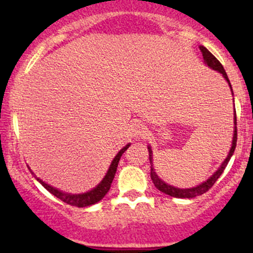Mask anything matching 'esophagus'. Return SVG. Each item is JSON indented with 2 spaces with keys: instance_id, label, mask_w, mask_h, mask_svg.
<instances>
[{
  "instance_id": "34e87169",
  "label": "esophagus",
  "mask_w": 253,
  "mask_h": 253,
  "mask_svg": "<svg viewBox=\"0 0 253 253\" xmlns=\"http://www.w3.org/2000/svg\"><path fill=\"white\" fill-rule=\"evenodd\" d=\"M145 131L144 128H143V126H141V125H136V126L132 128V134H133L136 138H139V137H143L144 136Z\"/></svg>"
}]
</instances>
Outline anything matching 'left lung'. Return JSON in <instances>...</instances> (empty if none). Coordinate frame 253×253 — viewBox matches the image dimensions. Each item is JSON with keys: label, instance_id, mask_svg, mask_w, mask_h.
<instances>
[{"label": "left lung", "instance_id": "left-lung-1", "mask_svg": "<svg viewBox=\"0 0 253 253\" xmlns=\"http://www.w3.org/2000/svg\"><path fill=\"white\" fill-rule=\"evenodd\" d=\"M200 50L202 51V55H203V58H205V62L208 65V67L213 68L214 71H218L219 73H221V75L224 76V78L228 81L229 85H230L231 88V84L230 82H229V78L228 76H226V72L225 70H224L223 65H221L220 62H219L218 60H216V57L214 55H211V52H209L208 50L205 46H200ZM236 115V112H235ZM234 124H235V131H234V137H233V145H231V149L230 152H229V155L226 157V159L224 160V163L221 164V167L219 168L218 170H216L215 172H214L213 175L211 176V177L208 178V180L205 181L203 183H201V185L196 186V187H192V188H177V187H174V186H170L168 185V183H165L164 181H162V178H159V176L157 175V172L154 171V168H153V157H152V150H150V148H148L149 149V162H150V177H152L153 180V183H154L155 187L158 188L159 191H162V192L167 193V195L171 196V197H176V198H193L196 197V196H200V195H203V193H206L207 191L211 190V187H213V185L215 183V181L218 180L219 177H220V175L223 174L224 169H225V167L228 165L229 160H230L231 155H233L234 150H235L236 148V141H237V127H236V116H235V120H234Z\"/></svg>", "mask_w": 253, "mask_h": 253}]
</instances>
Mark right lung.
<instances>
[{"instance_id": "right-lung-1", "label": "right lung", "mask_w": 253, "mask_h": 253, "mask_svg": "<svg viewBox=\"0 0 253 253\" xmlns=\"http://www.w3.org/2000/svg\"><path fill=\"white\" fill-rule=\"evenodd\" d=\"M128 147H129V144H127L126 147H124L119 153H117V155L114 158V160H112L110 168H109L108 174L105 175V177L103 178V181H101V182L99 183V185L96 186L94 190L89 191V192H86V193H82V195H68V193L61 192V191L51 187L50 185H47V183H45L44 181H42L40 178H38L37 176L34 175V172H32V174L37 177V180L39 181V182L42 183L45 188H46L48 192L52 193V195L56 196L57 198H60L62 202L67 203V205L73 206V207H79V208H82V207H88V206L94 205V203L99 202L100 200H103L104 196L109 192V190H110V186L112 183V180H114L115 174H116L117 165H119L120 158L122 157V154L125 153V150H126Z\"/></svg>"}]
</instances>
